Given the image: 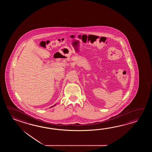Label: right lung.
<instances>
[{
    "instance_id": "add662e5",
    "label": "right lung",
    "mask_w": 152,
    "mask_h": 152,
    "mask_svg": "<svg viewBox=\"0 0 152 152\" xmlns=\"http://www.w3.org/2000/svg\"><path fill=\"white\" fill-rule=\"evenodd\" d=\"M55 105H56V104H55V105H54L53 106H52V107H54V106H55Z\"/></svg>"
}]
</instances>
